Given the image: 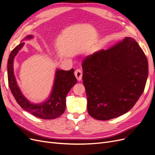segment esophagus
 Segmentation results:
<instances>
[{
	"mask_svg": "<svg viewBox=\"0 0 155 155\" xmlns=\"http://www.w3.org/2000/svg\"><path fill=\"white\" fill-rule=\"evenodd\" d=\"M74 75H75L78 81H81L82 77V71L81 70H79V69H77V70L74 71Z\"/></svg>",
	"mask_w": 155,
	"mask_h": 155,
	"instance_id": "esophagus-1",
	"label": "esophagus"
}]
</instances>
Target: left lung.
Returning <instances> with one entry per match:
<instances>
[{
  "label": "left lung",
  "instance_id": "obj_1",
  "mask_svg": "<svg viewBox=\"0 0 155 155\" xmlns=\"http://www.w3.org/2000/svg\"><path fill=\"white\" fill-rule=\"evenodd\" d=\"M83 84L89 115L107 121L128 112L144 92L148 76L146 56L133 38H125L82 62Z\"/></svg>",
  "mask_w": 155,
  "mask_h": 155
}]
</instances>
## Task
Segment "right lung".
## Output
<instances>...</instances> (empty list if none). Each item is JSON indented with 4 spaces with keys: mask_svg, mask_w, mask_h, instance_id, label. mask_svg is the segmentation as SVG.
<instances>
[{
    "mask_svg": "<svg viewBox=\"0 0 155 155\" xmlns=\"http://www.w3.org/2000/svg\"><path fill=\"white\" fill-rule=\"evenodd\" d=\"M33 36L28 35L25 39H30ZM21 43L11 51L8 62V78L10 90L19 105L34 116L43 119H53L61 116L66 109V98L69 91L77 83L74 69L69 71L57 70L53 89L48 99L39 104L31 103L22 94L16 83L13 71L15 57L24 46Z\"/></svg>",
    "mask_w": 155,
    "mask_h": 155,
    "instance_id": "add662e5",
    "label": "right lung"
}]
</instances>
